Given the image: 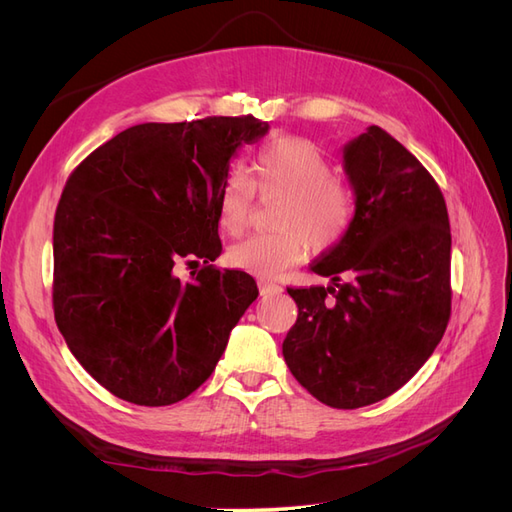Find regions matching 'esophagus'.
<instances>
[{"label": "esophagus", "mask_w": 512, "mask_h": 512, "mask_svg": "<svg viewBox=\"0 0 512 512\" xmlns=\"http://www.w3.org/2000/svg\"><path fill=\"white\" fill-rule=\"evenodd\" d=\"M258 290H260V294H275V292H280L282 288L277 286V284H271V282H267V280H258Z\"/></svg>", "instance_id": "34e87169"}]
</instances>
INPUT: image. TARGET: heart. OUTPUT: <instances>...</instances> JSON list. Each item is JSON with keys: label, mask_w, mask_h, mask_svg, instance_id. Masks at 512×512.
<instances>
[{"label": "heart", "mask_w": 512, "mask_h": 512, "mask_svg": "<svg viewBox=\"0 0 512 512\" xmlns=\"http://www.w3.org/2000/svg\"><path fill=\"white\" fill-rule=\"evenodd\" d=\"M256 192L262 198L282 196L273 235H254L228 250L235 269L275 277L299 265L314 250H331L342 241L354 222V192L335 177V164L318 145L299 136H275L262 145L252 175L230 168L224 175L215 215L230 237L243 235L250 222Z\"/></svg>", "instance_id": "1"}]
</instances>
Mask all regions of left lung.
Returning <instances> with one entry per match:
<instances>
[{
  "label": "left lung",
  "mask_w": 512,
  "mask_h": 512,
  "mask_svg": "<svg viewBox=\"0 0 512 512\" xmlns=\"http://www.w3.org/2000/svg\"><path fill=\"white\" fill-rule=\"evenodd\" d=\"M356 196L348 235L312 262L331 286L288 288L292 376L322 404L354 410L393 395L451 318V226L427 168L378 126L344 147Z\"/></svg>",
  "instance_id": "left-lung-1"
}]
</instances>
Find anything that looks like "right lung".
<instances>
[{
  "label": "right lung",
  "instance_id": "add662e5",
  "mask_svg": "<svg viewBox=\"0 0 512 512\" xmlns=\"http://www.w3.org/2000/svg\"><path fill=\"white\" fill-rule=\"evenodd\" d=\"M269 130L252 115L141 123L72 170L53 224V309L70 352L106 391L170 406L218 365L256 297L222 254L215 200L228 162ZM206 262L193 280L179 261Z\"/></svg>",
  "mask_w": 512,
  "mask_h": 512
}]
</instances>
